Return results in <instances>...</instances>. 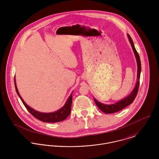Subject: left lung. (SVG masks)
<instances>
[{
    "label": "left lung",
    "instance_id": "1",
    "mask_svg": "<svg viewBox=\"0 0 159 159\" xmlns=\"http://www.w3.org/2000/svg\"><path fill=\"white\" fill-rule=\"evenodd\" d=\"M129 40L130 41V43L132 45L133 51L134 52L135 57H136V62H137V68H138V72H137V81H136V86L132 92L125 98L118 101L117 102L111 104V105H106L103 104L102 103L99 102L98 100H95V98H93L94 102L96 104V105L98 107V108L103 113L106 114H111L114 113L118 112L122 109L125 108L129 105L133 103L134 101L135 97H136L138 89H139V78H140V73L141 71V61L140 58L139 56L138 53L136 51V49L135 48L134 43L133 42V40L130 36L127 34Z\"/></svg>",
    "mask_w": 159,
    "mask_h": 159
}]
</instances>
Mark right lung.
Wrapping results in <instances>:
<instances>
[{"mask_svg": "<svg viewBox=\"0 0 159 159\" xmlns=\"http://www.w3.org/2000/svg\"><path fill=\"white\" fill-rule=\"evenodd\" d=\"M15 89L20 97V99L21 100L22 102L25 106V107L27 108L28 111L34 117L37 118V119L44 122H61L64 120H65L66 118L68 117L71 112V103H72V93L70 94V97H68L66 104L64 105V107L61 108L60 110L53 112V113H41L37 111H35V110L30 108L29 106H28L25 102L24 101L23 98L20 95L16 84V81H15Z\"/></svg>", "mask_w": 159, "mask_h": 159, "instance_id": "1", "label": "right lung"}]
</instances>
